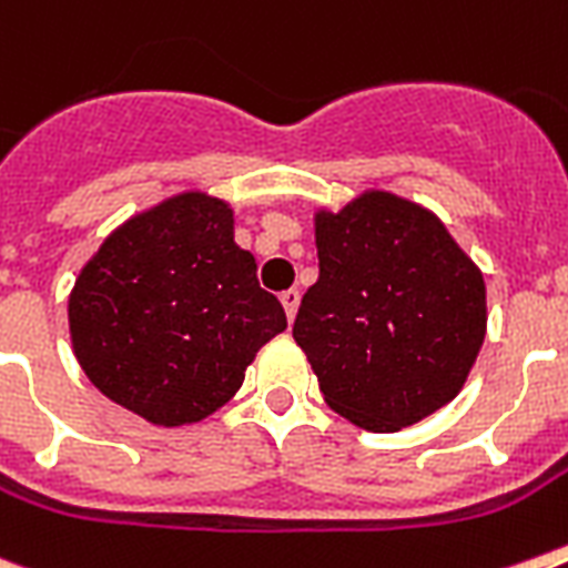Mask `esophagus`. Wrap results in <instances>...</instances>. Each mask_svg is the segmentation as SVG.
Masks as SVG:
<instances>
[{
	"instance_id": "1",
	"label": "esophagus",
	"mask_w": 568,
	"mask_h": 568,
	"mask_svg": "<svg viewBox=\"0 0 568 568\" xmlns=\"http://www.w3.org/2000/svg\"><path fill=\"white\" fill-rule=\"evenodd\" d=\"M280 303H283V308H285V317H288V321H294V314H297V306H300L297 288H288V292L280 294Z\"/></svg>"
}]
</instances>
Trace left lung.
I'll return each instance as SVG.
<instances>
[{"label":"left lung","mask_w":568,"mask_h":568,"mask_svg":"<svg viewBox=\"0 0 568 568\" xmlns=\"http://www.w3.org/2000/svg\"><path fill=\"white\" fill-rule=\"evenodd\" d=\"M321 276L294 341L326 404L373 433L422 422L459 395L485 341L483 271L447 227L384 190L314 216Z\"/></svg>","instance_id":"1"}]
</instances>
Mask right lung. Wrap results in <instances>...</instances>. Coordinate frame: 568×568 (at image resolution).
<instances>
[{
  "label": "right lung",
  "instance_id": "add662e5",
  "mask_svg": "<svg viewBox=\"0 0 568 568\" xmlns=\"http://www.w3.org/2000/svg\"><path fill=\"white\" fill-rule=\"evenodd\" d=\"M69 328L100 393L179 427L231 402L285 312L233 242L231 207L181 193L109 233L74 283Z\"/></svg>",
  "mask_w": 568,
  "mask_h": 568
}]
</instances>
